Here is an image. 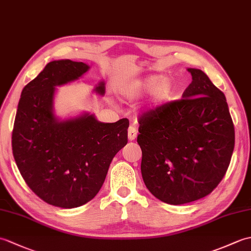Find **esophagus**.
I'll return each instance as SVG.
<instances>
[{"mask_svg": "<svg viewBox=\"0 0 251 251\" xmlns=\"http://www.w3.org/2000/svg\"><path fill=\"white\" fill-rule=\"evenodd\" d=\"M137 135H138V130L136 127L130 126L129 128H128V139H129L130 141L135 140L137 138Z\"/></svg>", "mask_w": 251, "mask_h": 251, "instance_id": "34e87169", "label": "esophagus"}]
</instances>
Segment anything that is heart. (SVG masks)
<instances>
[{
	"label": "heart",
	"instance_id": "1",
	"mask_svg": "<svg viewBox=\"0 0 251 251\" xmlns=\"http://www.w3.org/2000/svg\"><path fill=\"white\" fill-rule=\"evenodd\" d=\"M151 91L154 102L162 104L173 97L176 86L171 78L151 75L132 82L127 91V95L129 97H139Z\"/></svg>",
	"mask_w": 251,
	"mask_h": 251
}]
</instances>
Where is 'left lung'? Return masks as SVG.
<instances>
[{
    "label": "left lung",
    "mask_w": 251,
    "mask_h": 251,
    "mask_svg": "<svg viewBox=\"0 0 251 251\" xmlns=\"http://www.w3.org/2000/svg\"><path fill=\"white\" fill-rule=\"evenodd\" d=\"M183 99L162 104L139 120L143 182L172 205L199 200L217 187L234 150V125L225 94L200 69Z\"/></svg>",
    "instance_id": "8db88e82"
}]
</instances>
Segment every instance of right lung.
Listing matches in <instances>:
<instances>
[{
    "mask_svg": "<svg viewBox=\"0 0 251 251\" xmlns=\"http://www.w3.org/2000/svg\"><path fill=\"white\" fill-rule=\"evenodd\" d=\"M82 62L52 61L23 87L11 147L23 179L48 204L74 208L100 190L115 154L127 144L129 121L101 123L93 114L59 120L53 113L55 86L89 71ZM95 92L104 94V83Z\"/></svg>",
    "mask_w": 251,
    "mask_h": 251,
    "instance_id": "add662e5",
    "label": "right lung"
}]
</instances>
